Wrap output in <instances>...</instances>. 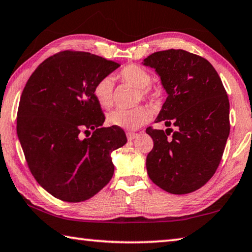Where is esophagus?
<instances>
[{
	"label": "esophagus",
	"mask_w": 252,
	"mask_h": 252,
	"mask_svg": "<svg viewBox=\"0 0 252 252\" xmlns=\"http://www.w3.org/2000/svg\"><path fill=\"white\" fill-rule=\"evenodd\" d=\"M126 136H127V139L130 141V140H134L136 138L137 134H135V132H127Z\"/></svg>",
	"instance_id": "esophagus-1"
}]
</instances>
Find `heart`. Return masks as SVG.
Wrapping results in <instances>:
<instances>
[{"label": "heart", "instance_id": "b5f03b06", "mask_svg": "<svg viewBox=\"0 0 252 252\" xmlns=\"http://www.w3.org/2000/svg\"><path fill=\"white\" fill-rule=\"evenodd\" d=\"M118 77L132 87L138 89L141 98L155 99L160 96V90L151 87L150 72L139 64H128L120 71ZM114 82L110 77L99 79L94 84L93 95L98 105L103 108H110L114 103L113 96ZM150 112L144 106H138L131 110L116 108L107 114V123L112 126L123 128L126 130H135L149 121Z\"/></svg>", "mask_w": 252, "mask_h": 252}]
</instances>
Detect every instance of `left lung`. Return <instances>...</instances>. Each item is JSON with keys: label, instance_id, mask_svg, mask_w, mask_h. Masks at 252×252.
<instances>
[{"label": "left lung", "instance_id": "left-lung-1", "mask_svg": "<svg viewBox=\"0 0 252 252\" xmlns=\"http://www.w3.org/2000/svg\"><path fill=\"white\" fill-rule=\"evenodd\" d=\"M144 65L155 69L168 95L155 122L174 126V130L146 129L154 140L147 172L169 193L196 191L216 172L229 136L224 85L206 59L182 49L155 52Z\"/></svg>", "mask_w": 252, "mask_h": 252}]
</instances>
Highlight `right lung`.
Wrapping results in <instances>:
<instances>
[{
	"label": "right lung",
	"instance_id": "1",
	"mask_svg": "<svg viewBox=\"0 0 252 252\" xmlns=\"http://www.w3.org/2000/svg\"><path fill=\"white\" fill-rule=\"evenodd\" d=\"M118 67L90 52L63 51L38 65L23 90L16 129L28 168L61 201H87L113 177L111 155L127 138L120 127H102L93 88Z\"/></svg>",
	"mask_w": 252,
	"mask_h": 252
}]
</instances>
